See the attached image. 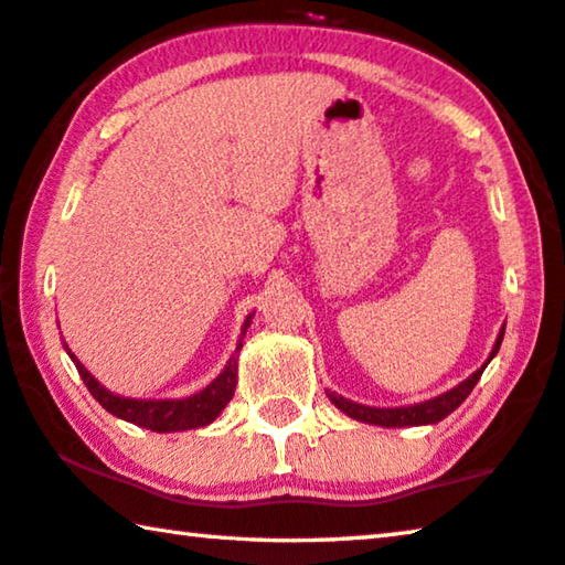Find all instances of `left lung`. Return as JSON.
Segmentation results:
<instances>
[{"label":"left lung","mask_w":565,"mask_h":565,"mask_svg":"<svg viewBox=\"0 0 565 565\" xmlns=\"http://www.w3.org/2000/svg\"><path fill=\"white\" fill-rule=\"evenodd\" d=\"M502 335H505V328H502L498 341L492 345V353L490 359L484 361V366L492 361V355L500 351V343H502ZM482 369H477L470 379H465L462 384L449 388V392L439 394L429 398V402H422V404H412V406H396V409H379V406H363V404H355L349 402V398H343L341 394H333V392H326L328 398L341 409L343 414H349L351 419L355 422H366V424H376V427H419V424H437L445 419L447 414H452L459 404L465 402L470 392L475 388L477 381L482 376Z\"/></svg>","instance_id":"1"}]
</instances>
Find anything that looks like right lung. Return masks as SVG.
<instances>
[{
  "mask_svg": "<svg viewBox=\"0 0 565 565\" xmlns=\"http://www.w3.org/2000/svg\"><path fill=\"white\" fill-rule=\"evenodd\" d=\"M249 323H253V316H247L245 326H242L237 351L242 349V338H245ZM65 351L71 353L67 345ZM237 351H234L227 366H224V371L212 381L210 386L186 398L118 396L108 392L106 386H100V381H95L90 376V371L75 359V353H71V359L75 363L77 373H81V379L85 381V386H88V392L93 394L95 402L103 406V409L110 412L113 416H118V419H126L131 424H138V427L163 434V431H184V429L206 427V424H212L216 416L222 414L224 406H227L230 398L234 396V386H237Z\"/></svg>",
  "mask_w": 565,
  "mask_h": 565,
  "instance_id": "add662e5",
  "label": "right lung"
}]
</instances>
